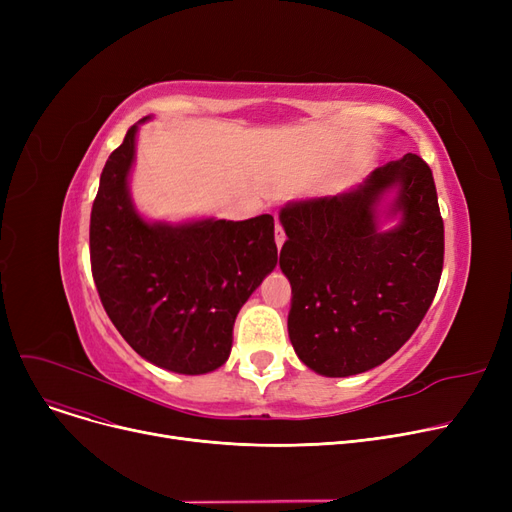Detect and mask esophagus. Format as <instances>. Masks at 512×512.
Wrapping results in <instances>:
<instances>
[{
    "instance_id": "34e87169",
    "label": "esophagus",
    "mask_w": 512,
    "mask_h": 512,
    "mask_svg": "<svg viewBox=\"0 0 512 512\" xmlns=\"http://www.w3.org/2000/svg\"><path fill=\"white\" fill-rule=\"evenodd\" d=\"M284 240H286V234H284L282 226H280V224H276V247H278V249H282Z\"/></svg>"
}]
</instances>
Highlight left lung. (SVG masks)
Returning <instances> with one entry per match:
<instances>
[{
    "instance_id": "left-lung-1",
    "label": "left lung",
    "mask_w": 512,
    "mask_h": 512,
    "mask_svg": "<svg viewBox=\"0 0 512 512\" xmlns=\"http://www.w3.org/2000/svg\"><path fill=\"white\" fill-rule=\"evenodd\" d=\"M390 219L397 224L382 229ZM280 224L297 357L326 378L390 359L421 324L442 276L444 222L425 161L407 153L344 193L290 201Z\"/></svg>"
}]
</instances>
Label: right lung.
<instances>
[{
    "instance_id": "right-lung-1",
    "label": "right lung",
    "mask_w": 512,
    "mask_h": 512,
    "mask_svg": "<svg viewBox=\"0 0 512 512\" xmlns=\"http://www.w3.org/2000/svg\"><path fill=\"white\" fill-rule=\"evenodd\" d=\"M105 161L91 270L105 313L145 361L184 375L222 367L240 307L278 263L270 213L245 222H149L130 197L139 126Z\"/></svg>"
}]
</instances>
